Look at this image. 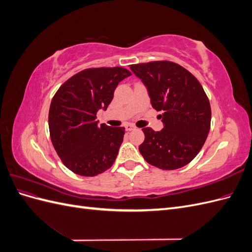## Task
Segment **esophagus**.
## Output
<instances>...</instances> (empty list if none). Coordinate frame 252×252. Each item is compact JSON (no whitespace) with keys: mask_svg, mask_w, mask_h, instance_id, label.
<instances>
[{"mask_svg":"<svg viewBox=\"0 0 252 252\" xmlns=\"http://www.w3.org/2000/svg\"><path fill=\"white\" fill-rule=\"evenodd\" d=\"M135 127H134V125H132V124H126L125 125V130L126 131H131V130H133Z\"/></svg>","mask_w":252,"mask_h":252,"instance_id":"obj_1","label":"esophagus"}]
</instances>
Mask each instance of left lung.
<instances>
[{"mask_svg": "<svg viewBox=\"0 0 252 252\" xmlns=\"http://www.w3.org/2000/svg\"><path fill=\"white\" fill-rule=\"evenodd\" d=\"M130 69L146 87L152 107L163 111L161 131L142 129L141 155L163 170L187 165L202 149L210 129V104L200 82L168 61L131 65Z\"/></svg>", "mask_w": 252, "mask_h": 252, "instance_id": "left-lung-1", "label": "left lung"}]
</instances>
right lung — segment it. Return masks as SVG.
Segmentation results:
<instances>
[{"label": "right lung", "instance_id": "1", "mask_svg": "<svg viewBox=\"0 0 252 252\" xmlns=\"http://www.w3.org/2000/svg\"><path fill=\"white\" fill-rule=\"evenodd\" d=\"M129 75L122 67L90 68L67 80L53 96L48 116L51 142L74 173L94 177L116 161L125 128L98 126L96 112L107 109L119 83Z\"/></svg>", "mask_w": 252, "mask_h": 252}]
</instances>
